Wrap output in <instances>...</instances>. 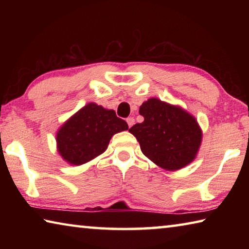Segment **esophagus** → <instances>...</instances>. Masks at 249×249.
Returning a JSON list of instances; mask_svg holds the SVG:
<instances>
[{
	"instance_id": "1",
	"label": "esophagus",
	"mask_w": 249,
	"mask_h": 249,
	"mask_svg": "<svg viewBox=\"0 0 249 249\" xmlns=\"http://www.w3.org/2000/svg\"><path fill=\"white\" fill-rule=\"evenodd\" d=\"M126 122H127L128 127H132V126L134 125V123H135V120H134V117H128V119L126 120Z\"/></svg>"
}]
</instances>
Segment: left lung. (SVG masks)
Segmentation results:
<instances>
[{"instance_id": "8db88e82", "label": "left lung", "mask_w": 249, "mask_h": 249, "mask_svg": "<svg viewBox=\"0 0 249 249\" xmlns=\"http://www.w3.org/2000/svg\"><path fill=\"white\" fill-rule=\"evenodd\" d=\"M142 123L135 124L133 134L147 158L158 167L176 171L196 159L202 142V129L195 116L179 105L157 98L140 107Z\"/></svg>"}]
</instances>
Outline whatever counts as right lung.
I'll list each match as a JSON object with an SVG mask.
<instances>
[{
	"instance_id": "right-lung-1",
	"label": "right lung",
	"mask_w": 249,
	"mask_h": 249,
	"mask_svg": "<svg viewBox=\"0 0 249 249\" xmlns=\"http://www.w3.org/2000/svg\"><path fill=\"white\" fill-rule=\"evenodd\" d=\"M127 129V123L114 109L90 102L59 127L57 150L69 165H83L107 150L113 135Z\"/></svg>"
}]
</instances>
